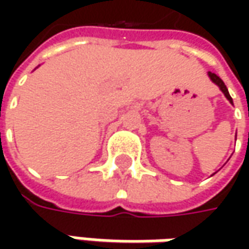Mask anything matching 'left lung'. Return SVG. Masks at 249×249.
Instances as JSON below:
<instances>
[{
	"mask_svg": "<svg viewBox=\"0 0 249 249\" xmlns=\"http://www.w3.org/2000/svg\"><path fill=\"white\" fill-rule=\"evenodd\" d=\"M208 76H209V79L212 80V82L215 83L216 86L222 90V92L225 94V97L229 100V102L230 104H233V100H231V97H230V94H229V90H227V87H226V84L223 83V80L219 77V76H216L215 73H212V72H208Z\"/></svg>",
	"mask_w": 249,
	"mask_h": 249,
	"instance_id": "1",
	"label": "left lung"
}]
</instances>
